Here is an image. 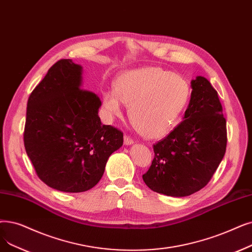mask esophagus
<instances>
[{
  "mask_svg": "<svg viewBox=\"0 0 252 252\" xmlns=\"http://www.w3.org/2000/svg\"><path fill=\"white\" fill-rule=\"evenodd\" d=\"M125 144L126 145V146H130V145H133L134 144V140L130 138V137H128V136H125Z\"/></svg>",
  "mask_w": 252,
  "mask_h": 252,
  "instance_id": "obj_1",
  "label": "esophagus"
}]
</instances>
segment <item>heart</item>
Listing matches in <instances>:
<instances>
[{
	"mask_svg": "<svg viewBox=\"0 0 252 252\" xmlns=\"http://www.w3.org/2000/svg\"><path fill=\"white\" fill-rule=\"evenodd\" d=\"M190 87L182 76L158 67L125 71L114 82V92L103 93V108L108 118L123 113L129 106V116L138 132L147 139L170 134L188 105Z\"/></svg>",
	"mask_w": 252,
	"mask_h": 252,
	"instance_id": "b5f03b06",
	"label": "heart"
}]
</instances>
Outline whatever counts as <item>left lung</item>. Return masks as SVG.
I'll use <instances>...</instances> for the list:
<instances>
[{
  "instance_id": "left-lung-1",
  "label": "left lung",
  "mask_w": 252,
  "mask_h": 252,
  "mask_svg": "<svg viewBox=\"0 0 252 252\" xmlns=\"http://www.w3.org/2000/svg\"><path fill=\"white\" fill-rule=\"evenodd\" d=\"M190 86L183 122L153 146L155 159L143 175L151 190L176 198L202 189L226 148V122L217 92L203 76H196Z\"/></svg>"
}]
</instances>
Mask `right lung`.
I'll list each match as a JSON object with an SVG mask.
<instances>
[{
  "instance_id": "1",
  "label": "right lung",
  "mask_w": 252,
  "mask_h": 252,
  "mask_svg": "<svg viewBox=\"0 0 252 252\" xmlns=\"http://www.w3.org/2000/svg\"><path fill=\"white\" fill-rule=\"evenodd\" d=\"M82 67L61 60L31 94L25 147L39 178L63 192L93 189L107 160L124 144L119 129L102 125V105L95 94L82 90Z\"/></svg>"
}]
</instances>
